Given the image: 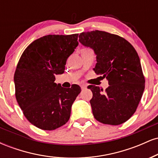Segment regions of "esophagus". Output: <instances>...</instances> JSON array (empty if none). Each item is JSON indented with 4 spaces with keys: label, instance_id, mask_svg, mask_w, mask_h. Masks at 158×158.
<instances>
[{
    "label": "esophagus",
    "instance_id": "esophagus-1",
    "mask_svg": "<svg viewBox=\"0 0 158 158\" xmlns=\"http://www.w3.org/2000/svg\"><path fill=\"white\" fill-rule=\"evenodd\" d=\"M87 88V85H85V84H82V85H81V89H85V88Z\"/></svg>",
    "mask_w": 158,
    "mask_h": 158
}]
</instances>
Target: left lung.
I'll return each instance as SVG.
<instances>
[{
    "instance_id": "left-lung-1",
    "label": "left lung",
    "mask_w": 158,
    "mask_h": 158,
    "mask_svg": "<svg viewBox=\"0 0 158 158\" xmlns=\"http://www.w3.org/2000/svg\"><path fill=\"white\" fill-rule=\"evenodd\" d=\"M79 38L81 44L94 50L97 62L94 70L109 85L104 92L88 85L93 93L90 103L94 118L112 126L126 122L136 111L145 88L137 51L125 39L107 32H81Z\"/></svg>"
}]
</instances>
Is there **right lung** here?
I'll return each instance as SVG.
<instances>
[{"label": "right lung", "mask_w": 158, "mask_h": 158, "mask_svg": "<svg viewBox=\"0 0 158 158\" xmlns=\"http://www.w3.org/2000/svg\"><path fill=\"white\" fill-rule=\"evenodd\" d=\"M79 34L48 35L35 40L20 58L14 81L16 100L32 125L52 131L69 120L71 106L81 92L78 85L64 88L56 75L64 72L68 58L79 44Z\"/></svg>", "instance_id": "1"}]
</instances>
